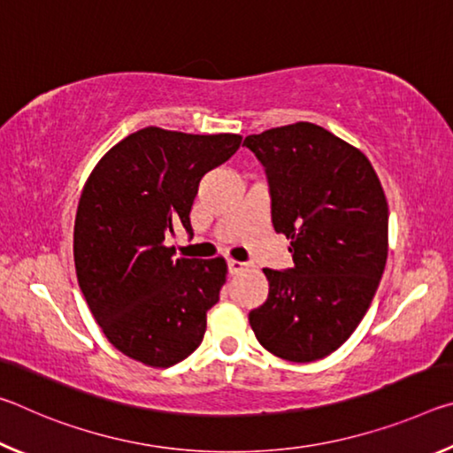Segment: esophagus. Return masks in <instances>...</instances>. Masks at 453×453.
Here are the masks:
<instances>
[{
    "label": "esophagus",
    "instance_id": "1",
    "mask_svg": "<svg viewBox=\"0 0 453 453\" xmlns=\"http://www.w3.org/2000/svg\"><path fill=\"white\" fill-rule=\"evenodd\" d=\"M227 267H229V273L235 275V273H242L248 265L242 264V262H237V259H229V262H227Z\"/></svg>",
    "mask_w": 453,
    "mask_h": 453
}]
</instances>
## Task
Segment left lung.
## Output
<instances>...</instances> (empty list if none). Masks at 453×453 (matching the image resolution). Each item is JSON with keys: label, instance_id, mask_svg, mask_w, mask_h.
<instances>
[{"label": "left lung", "instance_id": "obj_1", "mask_svg": "<svg viewBox=\"0 0 453 453\" xmlns=\"http://www.w3.org/2000/svg\"><path fill=\"white\" fill-rule=\"evenodd\" d=\"M264 164L272 224L294 267L264 270L270 296L250 311L257 342L288 362H316L356 332L388 259V199L362 150L310 121L248 135Z\"/></svg>", "mask_w": 453, "mask_h": 453}]
</instances>
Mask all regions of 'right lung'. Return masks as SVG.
<instances>
[{"label":"right lung","instance_id":"right-lung-1","mask_svg":"<svg viewBox=\"0 0 453 453\" xmlns=\"http://www.w3.org/2000/svg\"><path fill=\"white\" fill-rule=\"evenodd\" d=\"M240 143L237 134L150 126L113 145L83 186L73 226L80 289L111 346L135 362L170 367L203 340L227 264L175 259L165 240L191 232L199 180Z\"/></svg>","mask_w":453,"mask_h":453}]
</instances>
